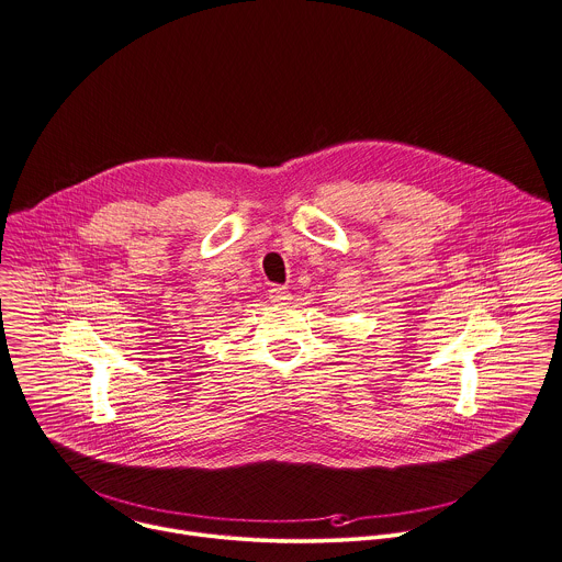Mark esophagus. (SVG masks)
Wrapping results in <instances>:
<instances>
[{
    "label": "esophagus",
    "instance_id": "esophagus-1",
    "mask_svg": "<svg viewBox=\"0 0 562 562\" xmlns=\"http://www.w3.org/2000/svg\"><path fill=\"white\" fill-rule=\"evenodd\" d=\"M269 300H271L273 304H286V302L291 300V293H289L286 286H273V289L269 291Z\"/></svg>",
    "mask_w": 562,
    "mask_h": 562
}]
</instances>
